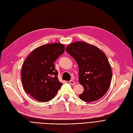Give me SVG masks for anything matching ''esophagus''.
Instances as JSON below:
<instances>
[{
    "instance_id": "obj_1",
    "label": "esophagus",
    "mask_w": 133,
    "mask_h": 133,
    "mask_svg": "<svg viewBox=\"0 0 133 133\" xmlns=\"http://www.w3.org/2000/svg\"><path fill=\"white\" fill-rule=\"evenodd\" d=\"M69 83L71 85H74L75 84V82L73 80H71V81H69Z\"/></svg>"
}]
</instances>
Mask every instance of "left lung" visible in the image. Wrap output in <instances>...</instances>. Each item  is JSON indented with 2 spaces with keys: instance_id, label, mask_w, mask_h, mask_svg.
<instances>
[{
  "instance_id": "obj_1",
  "label": "left lung",
  "mask_w": 133,
  "mask_h": 133,
  "mask_svg": "<svg viewBox=\"0 0 133 133\" xmlns=\"http://www.w3.org/2000/svg\"><path fill=\"white\" fill-rule=\"evenodd\" d=\"M66 51L78 65V81L84 87L79 98L87 102L101 98L108 90L112 78L111 65L105 53L96 46L82 41L69 44Z\"/></svg>"
}]
</instances>
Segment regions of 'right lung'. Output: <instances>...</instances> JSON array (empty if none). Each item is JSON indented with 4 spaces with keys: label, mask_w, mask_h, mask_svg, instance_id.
Returning a JSON list of instances; mask_svg holds the SVG:
<instances>
[{
    "label": "right lung",
    "mask_w": 133,
    "mask_h": 133,
    "mask_svg": "<svg viewBox=\"0 0 133 133\" xmlns=\"http://www.w3.org/2000/svg\"><path fill=\"white\" fill-rule=\"evenodd\" d=\"M64 50L65 46L59 43L42 45L35 49L24 61L21 71L23 88L35 99L49 101L62 86L54 63Z\"/></svg>",
    "instance_id": "add662e5"
}]
</instances>
